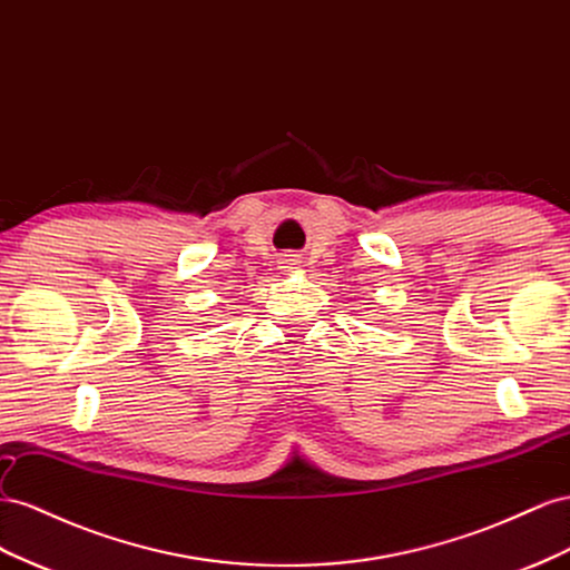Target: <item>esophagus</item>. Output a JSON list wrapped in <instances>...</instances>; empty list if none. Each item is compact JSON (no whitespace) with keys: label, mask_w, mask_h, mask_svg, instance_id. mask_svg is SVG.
<instances>
[{"label":"esophagus","mask_w":570,"mask_h":570,"mask_svg":"<svg viewBox=\"0 0 570 570\" xmlns=\"http://www.w3.org/2000/svg\"><path fill=\"white\" fill-rule=\"evenodd\" d=\"M279 265H282L284 269H294V265H298V257H296V255H284V257L279 259Z\"/></svg>","instance_id":"obj_1"}]
</instances>
